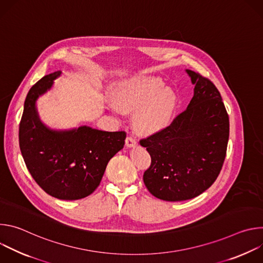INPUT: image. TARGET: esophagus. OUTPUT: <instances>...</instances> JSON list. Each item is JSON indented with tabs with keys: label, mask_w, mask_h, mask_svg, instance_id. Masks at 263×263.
<instances>
[{
	"label": "esophagus",
	"mask_w": 263,
	"mask_h": 263,
	"mask_svg": "<svg viewBox=\"0 0 263 263\" xmlns=\"http://www.w3.org/2000/svg\"><path fill=\"white\" fill-rule=\"evenodd\" d=\"M136 144H137V141H136V139H135L134 137H132V136H128V137L126 138V145H127L128 147L135 146Z\"/></svg>",
	"instance_id": "obj_1"
}]
</instances>
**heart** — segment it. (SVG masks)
<instances>
[{"mask_svg":"<svg viewBox=\"0 0 263 263\" xmlns=\"http://www.w3.org/2000/svg\"><path fill=\"white\" fill-rule=\"evenodd\" d=\"M114 107L125 112L135 111L136 128L147 134L161 131L172 122L177 108V96L164 88L162 80L136 76L121 82L114 90Z\"/></svg>","mask_w":263,"mask_h":263,"instance_id":"obj_1","label":"heart"}]
</instances>
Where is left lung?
I'll use <instances>...</instances> for the list:
<instances>
[{
  "label": "left lung",
  "instance_id": "8db88e82",
  "mask_svg": "<svg viewBox=\"0 0 263 263\" xmlns=\"http://www.w3.org/2000/svg\"><path fill=\"white\" fill-rule=\"evenodd\" d=\"M186 72L195 85L186 110L139 141L151 155L144 185L168 202L190 200L209 189L222 167L229 139V117L219 91L199 72Z\"/></svg>",
  "mask_w": 263,
  "mask_h": 263
}]
</instances>
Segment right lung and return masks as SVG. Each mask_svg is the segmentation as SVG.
Returning a JSON list of instances; mask_svg holds the SVG:
<instances>
[{
	"mask_svg": "<svg viewBox=\"0 0 263 263\" xmlns=\"http://www.w3.org/2000/svg\"><path fill=\"white\" fill-rule=\"evenodd\" d=\"M61 74L54 71L36 82L25 100L20 123V148L35 182L50 196L79 200L92 194L109 160L124 147L126 132H107L87 126L57 131L40 120L36 101Z\"/></svg>",
	"mask_w": 263,
	"mask_h": 263,
	"instance_id": "obj_1",
	"label": "right lung"
}]
</instances>
